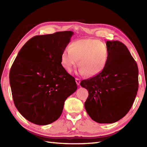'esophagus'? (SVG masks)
Here are the masks:
<instances>
[{
	"label": "esophagus",
	"instance_id": "34e87169",
	"mask_svg": "<svg viewBox=\"0 0 147 147\" xmlns=\"http://www.w3.org/2000/svg\"><path fill=\"white\" fill-rule=\"evenodd\" d=\"M76 84H77L78 85H80L81 81H80V80L78 79V78H76Z\"/></svg>",
	"mask_w": 147,
	"mask_h": 147
}]
</instances>
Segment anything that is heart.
Listing matches in <instances>:
<instances>
[{
	"label": "heart",
	"mask_w": 147,
	"mask_h": 147,
	"mask_svg": "<svg viewBox=\"0 0 147 147\" xmlns=\"http://www.w3.org/2000/svg\"><path fill=\"white\" fill-rule=\"evenodd\" d=\"M81 74L89 77L99 75L104 71L109 61L107 47L100 40L93 38L80 39L71 43L61 54L62 66L69 73L78 64Z\"/></svg>",
	"instance_id": "heart-1"
}]
</instances>
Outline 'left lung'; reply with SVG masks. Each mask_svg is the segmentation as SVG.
I'll return each mask as SVG.
<instances>
[{
	"instance_id": "1",
	"label": "left lung",
	"mask_w": 147,
	"mask_h": 147,
	"mask_svg": "<svg viewBox=\"0 0 147 147\" xmlns=\"http://www.w3.org/2000/svg\"><path fill=\"white\" fill-rule=\"evenodd\" d=\"M109 61L99 75L82 81L88 90L85 103L87 113L98 123H114L125 116L138 89V68L126 46L107 41Z\"/></svg>"
}]
</instances>
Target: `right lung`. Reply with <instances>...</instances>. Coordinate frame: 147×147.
I'll return each mask as SVG.
<instances>
[{
	"label": "right lung",
	"mask_w": 147,
	"mask_h": 147,
	"mask_svg": "<svg viewBox=\"0 0 147 147\" xmlns=\"http://www.w3.org/2000/svg\"><path fill=\"white\" fill-rule=\"evenodd\" d=\"M74 33L37 35L21 48L12 65L9 82L16 107L28 121L47 125L61 116L64 102L77 85L61 64V54Z\"/></svg>",
	"instance_id": "add662e5"
}]
</instances>
